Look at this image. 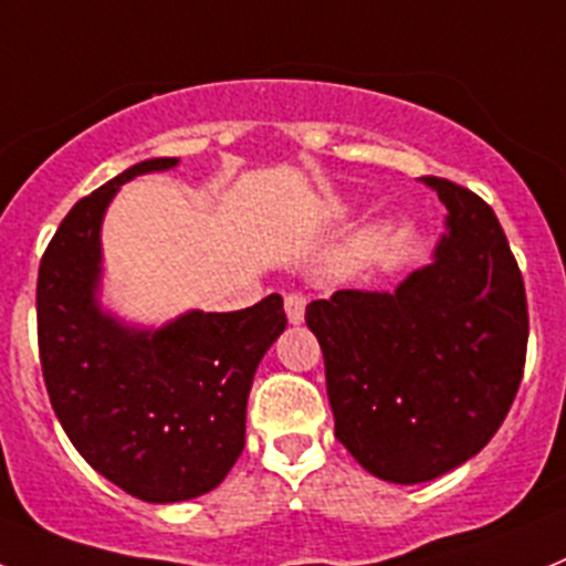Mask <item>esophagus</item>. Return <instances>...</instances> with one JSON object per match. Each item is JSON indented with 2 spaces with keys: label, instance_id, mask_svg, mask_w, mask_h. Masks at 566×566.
<instances>
[{
  "label": "esophagus",
  "instance_id": "esophagus-1",
  "mask_svg": "<svg viewBox=\"0 0 566 566\" xmlns=\"http://www.w3.org/2000/svg\"><path fill=\"white\" fill-rule=\"evenodd\" d=\"M286 316L292 325H300V322L305 319V297L303 294H286Z\"/></svg>",
  "mask_w": 566,
  "mask_h": 566
}]
</instances>
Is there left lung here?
I'll return each instance as SVG.
<instances>
[{
	"instance_id": "1",
	"label": "left lung",
	"mask_w": 566,
	"mask_h": 566,
	"mask_svg": "<svg viewBox=\"0 0 566 566\" xmlns=\"http://www.w3.org/2000/svg\"><path fill=\"white\" fill-rule=\"evenodd\" d=\"M448 208L433 263L395 292L342 289L305 322L325 355L336 439L380 481L424 483L481 453L525 369L528 303L492 208L422 177Z\"/></svg>"
}]
</instances>
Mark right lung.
<instances>
[{"label":"right lung","mask_w":566,"mask_h":566,"mask_svg":"<svg viewBox=\"0 0 566 566\" xmlns=\"http://www.w3.org/2000/svg\"><path fill=\"white\" fill-rule=\"evenodd\" d=\"M177 166L153 158L83 197L38 269V353L50 402L85 461L147 503L211 492L244 450L247 397L263 353L286 331L280 294L230 314L188 311L158 331L99 305L105 208L118 186Z\"/></svg>","instance_id":"obj_1"}]
</instances>
